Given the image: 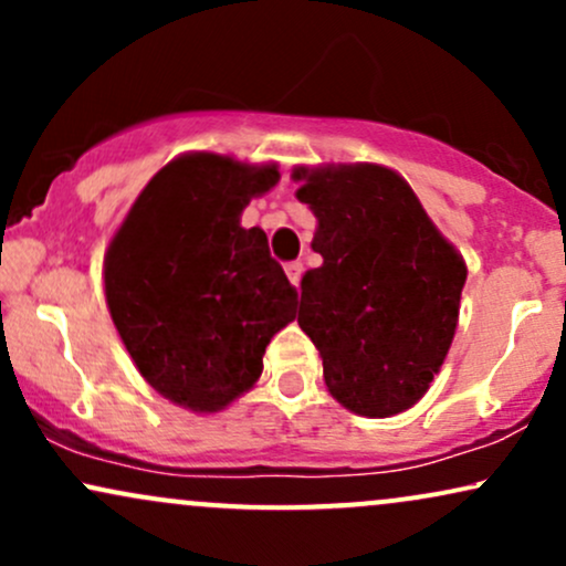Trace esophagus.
<instances>
[{"label":"esophagus","instance_id":"1","mask_svg":"<svg viewBox=\"0 0 566 566\" xmlns=\"http://www.w3.org/2000/svg\"><path fill=\"white\" fill-rule=\"evenodd\" d=\"M284 271H287V279L297 287V284H301V279H303V263L301 261H292V263L284 265Z\"/></svg>","mask_w":566,"mask_h":566}]
</instances>
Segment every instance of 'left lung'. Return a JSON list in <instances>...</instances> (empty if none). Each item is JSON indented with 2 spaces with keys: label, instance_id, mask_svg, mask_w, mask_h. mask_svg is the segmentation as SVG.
<instances>
[{
  "label": "left lung",
  "instance_id": "left-lung-1",
  "mask_svg": "<svg viewBox=\"0 0 566 566\" xmlns=\"http://www.w3.org/2000/svg\"><path fill=\"white\" fill-rule=\"evenodd\" d=\"M324 263L301 282L297 324L350 412L388 418L428 391L458 327L465 263L399 175L378 165L295 172Z\"/></svg>",
  "mask_w": 566,
  "mask_h": 566
}]
</instances>
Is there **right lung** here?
Returning <instances> with one entry per match:
<instances>
[{
	"mask_svg": "<svg viewBox=\"0 0 566 566\" xmlns=\"http://www.w3.org/2000/svg\"><path fill=\"white\" fill-rule=\"evenodd\" d=\"M274 165L218 154L170 161L143 188L106 255V301L135 367L161 396L218 412L263 373L297 292L261 229H242Z\"/></svg>",
	"mask_w": 566,
	"mask_h": 566,
	"instance_id": "1",
	"label": "right lung"
}]
</instances>
